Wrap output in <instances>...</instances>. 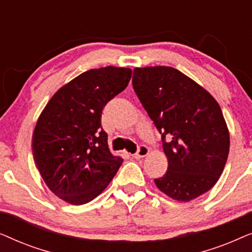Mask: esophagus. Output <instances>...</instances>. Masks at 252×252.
I'll list each match as a JSON object with an SVG mask.
<instances>
[{
	"instance_id": "esophagus-1",
	"label": "esophagus",
	"mask_w": 252,
	"mask_h": 252,
	"mask_svg": "<svg viewBox=\"0 0 252 252\" xmlns=\"http://www.w3.org/2000/svg\"><path fill=\"white\" fill-rule=\"evenodd\" d=\"M148 154H149V148L147 146H140L139 149H137V153L134 154L133 157L136 158V159H139V158L146 157Z\"/></svg>"
}]
</instances>
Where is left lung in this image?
Here are the masks:
<instances>
[{
	"mask_svg": "<svg viewBox=\"0 0 252 252\" xmlns=\"http://www.w3.org/2000/svg\"><path fill=\"white\" fill-rule=\"evenodd\" d=\"M135 94L161 134L168 166L155 179L160 191L189 202L209 191L225 168L229 132L210 93L177 68L135 67Z\"/></svg>",
	"mask_w": 252,
	"mask_h": 252,
	"instance_id": "8db88e82",
	"label": "left lung"
}]
</instances>
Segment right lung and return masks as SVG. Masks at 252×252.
Segmentation results:
<instances>
[{
  "label": "right lung",
  "instance_id": "1",
  "mask_svg": "<svg viewBox=\"0 0 252 252\" xmlns=\"http://www.w3.org/2000/svg\"><path fill=\"white\" fill-rule=\"evenodd\" d=\"M128 67L86 71L55 93L33 132L35 165L48 188L72 205L91 202L108 187L123 163L108 146L102 110L127 87Z\"/></svg>",
  "mask_w": 252,
  "mask_h": 252
}]
</instances>
